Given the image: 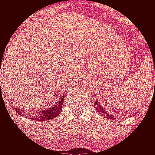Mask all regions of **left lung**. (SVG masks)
I'll list each match as a JSON object with an SVG mask.
<instances>
[{"label": "left lung", "instance_id": "obj_1", "mask_svg": "<svg viewBox=\"0 0 155 155\" xmlns=\"http://www.w3.org/2000/svg\"><path fill=\"white\" fill-rule=\"evenodd\" d=\"M94 104H95V107H96V110L99 112V114H101V115H103L104 117H109V118H111L112 117H111V114H108L107 112H106V110H104V108H103V106L101 105L100 104H99V102H97V101H95L94 102Z\"/></svg>", "mask_w": 155, "mask_h": 155}]
</instances>
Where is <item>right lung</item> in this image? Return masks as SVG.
Returning a JSON list of instances; mask_svg holds the SVG:
<instances>
[{"label":"right lung","instance_id":"right-lung-1","mask_svg":"<svg viewBox=\"0 0 155 155\" xmlns=\"http://www.w3.org/2000/svg\"><path fill=\"white\" fill-rule=\"evenodd\" d=\"M0 90H1V83H0ZM64 95L61 97L59 103L55 105H53V107L49 108V109H44V110H38V112L33 114V119L37 121H44V120H51L52 118L56 117L57 115L62 112V107H63V102H64ZM17 114H22L23 111L22 109H16ZM33 111V110H32ZM35 112V111H34Z\"/></svg>","mask_w":155,"mask_h":155}]
</instances>
